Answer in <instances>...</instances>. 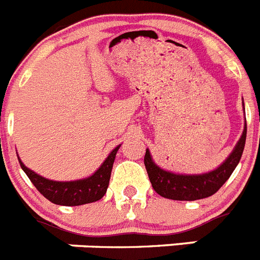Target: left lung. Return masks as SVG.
<instances>
[{
	"label": "left lung",
	"mask_w": 260,
	"mask_h": 260,
	"mask_svg": "<svg viewBox=\"0 0 260 260\" xmlns=\"http://www.w3.org/2000/svg\"><path fill=\"white\" fill-rule=\"evenodd\" d=\"M246 133H247V127L245 123L242 136L234 146L233 152L230 153L229 157L216 170L204 174L188 175V174H175L164 170L153 162L150 152L149 149H146L144 164H145L149 179L154 191L162 198L171 199V200H188V202L208 198L216 193L229 179L242 157L246 143Z\"/></svg>",
	"instance_id": "obj_1"
}]
</instances>
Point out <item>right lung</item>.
<instances>
[{
    "label": "right lung",
    "mask_w": 260,
    "mask_h": 260,
    "mask_svg": "<svg viewBox=\"0 0 260 260\" xmlns=\"http://www.w3.org/2000/svg\"><path fill=\"white\" fill-rule=\"evenodd\" d=\"M119 148H120V145H117L108 154L105 162L101 165V168L92 175L83 178V179L71 180V182H56V180L47 179L39 174H36L35 171L26 168L23 162L21 161V158L18 157V159H19L22 170L26 173V175L30 178L36 189L44 198L48 199L49 202H52L53 204L76 207V205L96 202L105 196L108 183H110L112 165H114Z\"/></svg>",
    "instance_id": "1"
}]
</instances>
